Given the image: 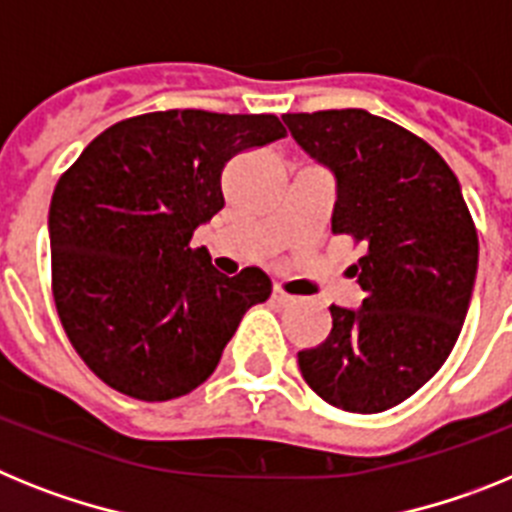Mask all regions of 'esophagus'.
Instances as JSON below:
<instances>
[{"label":"esophagus","instance_id":"1","mask_svg":"<svg viewBox=\"0 0 512 512\" xmlns=\"http://www.w3.org/2000/svg\"><path fill=\"white\" fill-rule=\"evenodd\" d=\"M273 301H275V304H278V306H291L296 299H293L291 293L283 291L281 286H275V288H273Z\"/></svg>","mask_w":512,"mask_h":512}]
</instances>
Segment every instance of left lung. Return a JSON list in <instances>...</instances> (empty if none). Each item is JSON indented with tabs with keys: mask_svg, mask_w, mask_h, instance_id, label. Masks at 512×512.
<instances>
[{
	"mask_svg": "<svg viewBox=\"0 0 512 512\" xmlns=\"http://www.w3.org/2000/svg\"><path fill=\"white\" fill-rule=\"evenodd\" d=\"M296 144L337 180L332 234L363 244L361 309L330 306L332 332L301 350L306 384L373 415L433 379L466 319L479 239L461 185L428 141L368 110L286 113Z\"/></svg>",
	"mask_w": 512,
	"mask_h": 512,
	"instance_id": "obj_1",
	"label": "left lung"
}]
</instances>
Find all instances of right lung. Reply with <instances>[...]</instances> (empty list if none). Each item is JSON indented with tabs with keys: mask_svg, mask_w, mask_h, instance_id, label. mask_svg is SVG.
<instances>
[{
	"mask_svg": "<svg viewBox=\"0 0 512 512\" xmlns=\"http://www.w3.org/2000/svg\"><path fill=\"white\" fill-rule=\"evenodd\" d=\"M275 115L159 110L102 131L61 175L48 211L56 311L110 389L167 402L216 371L270 278H229L190 239L224 208L234 154L283 139Z\"/></svg>",
	"mask_w": 512,
	"mask_h": 512,
	"instance_id": "1",
	"label": "right lung"
}]
</instances>
